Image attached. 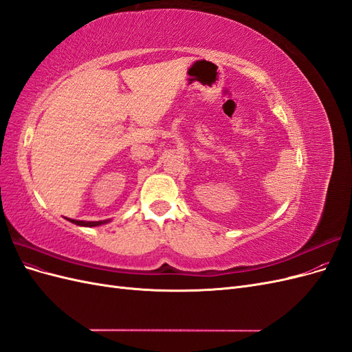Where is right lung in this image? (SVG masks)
I'll return each instance as SVG.
<instances>
[{"label": "right lung", "mask_w": 352, "mask_h": 352, "mask_svg": "<svg viewBox=\"0 0 352 352\" xmlns=\"http://www.w3.org/2000/svg\"><path fill=\"white\" fill-rule=\"evenodd\" d=\"M66 220H69L73 225H78V226H83V228H94V226H101L105 225V223H109L110 219L107 220H98V221H85V220H74V219H69L66 217Z\"/></svg>", "instance_id": "1"}]
</instances>
